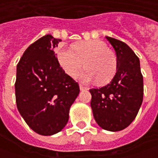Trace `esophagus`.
I'll use <instances>...</instances> for the list:
<instances>
[{"label": "esophagus", "mask_w": 158, "mask_h": 158, "mask_svg": "<svg viewBox=\"0 0 158 158\" xmlns=\"http://www.w3.org/2000/svg\"><path fill=\"white\" fill-rule=\"evenodd\" d=\"M79 87H80V89H81V90H85V89H87V87L83 86L82 84H80V85H79Z\"/></svg>", "instance_id": "34e87169"}]
</instances>
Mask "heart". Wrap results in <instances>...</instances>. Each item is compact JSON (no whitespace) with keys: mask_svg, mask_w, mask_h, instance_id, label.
<instances>
[{"mask_svg":"<svg viewBox=\"0 0 158 158\" xmlns=\"http://www.w3.org/2000/svg\"><path fill=\"white\" fill-rule=\"evenodd\" d=\"M60 67L70 76H75L82 67H87L78 77L82 82L98 80L99 84L110 82L117 70L115 55L100 40L76 43L73 47H60L57 52Z\"/></svg>","mask_w":158,"mask_h":158,"instance_id":"b5f03b06","label":"heart"}]
</instances>
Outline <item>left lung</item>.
I'll use <instances>...</instances> for the list:
<instances>
[{"mask_svg": "<svg viewBox=\"0 0 158 158\" xmlns=\"http://www.w3.org/2000/svg\"><path fill=\"white\" fill-rule=\"evenodd\" d=\"M106 38L116 52L117 70L110 83L89 89L90 106L100 127L117 132L136 117L143 99V77L139 58L130 47L120 40Z\"/></svg>", "mask_w": 158, "mask_h": 158, "instance_id": "left-lung-1", "label": "left lung"}]
</instances>
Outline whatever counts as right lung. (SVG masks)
Masks as SVG:
<instances>
[{
  "label": "right lung",
  "instance_id": "obj_1",
  "mask_svg": "<svg viewBox=\"0 0 158 158\" xmlns=\"http://www.w3.org/2000/svg\"><path fill=\"white\" fill-rule=\"evenodd\" d=\"M60 40L47 34L28 47L16 67V106L27 125L41 135L64 128L69 109L80 92L53 52Z\"/></svg>",
  "mask_w": 158,
  "mask_h": 158
}]
</instances>
